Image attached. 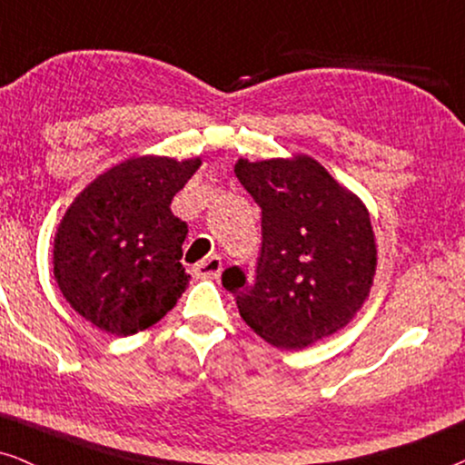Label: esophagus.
Listing matches in <instances>:
<instances>
[{
    "mask_svg": "<svg viewBox=\"0 0 465 465\" xmlns=\"http://www.w3.org/2000/svg\"><path fill=\"white\" fill-rule=\"evenodd\" d=\"M194 272L196 277H203V279H218L222 272V258L209 256L205 260H201V262L194 266Z\"/></svg>",
    "mask_w": 465,
    "mask_h": 465,
    "instance_id": "esophagus-1",
    "label": "esophagus"
}]
</instances>
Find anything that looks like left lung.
I'll return each instance as SVG.
<instances>
[{"label":"left lung","mask_w":465,"mask_h":465,"mask_svg":"<svg viewBox=\"0 0 465 465\" xmlns=\"http://www.w3.org/2000/svg\"><path fill=\"white\" fill-rule=\"evenodd\" d=\"M262 209L256 282L231 266L222 283L243 322L279 349H304L347 326L371 292L377 245L371 215L311 156L234 164Z\"/></svg>","instance_id":"obj_1"}]
</instances>
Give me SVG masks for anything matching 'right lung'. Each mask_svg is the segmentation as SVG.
<instances>
[{"mask_svg":"<svg viewBox=\"0 0 465 465\" xmlns=\"http://www.w3.org/2000/svg\"><path fill=\"white\" fill-rule=\"evenodd\" d=\"M201 158L137 156L88 183L54 237V279L74 311L104 332L129 336L175 307L188 224L171 213Z\"/></svg>","mask_w":465,"mask_h":465,"instance_id":"obj_1","label":"right lung"}]
</instances>
